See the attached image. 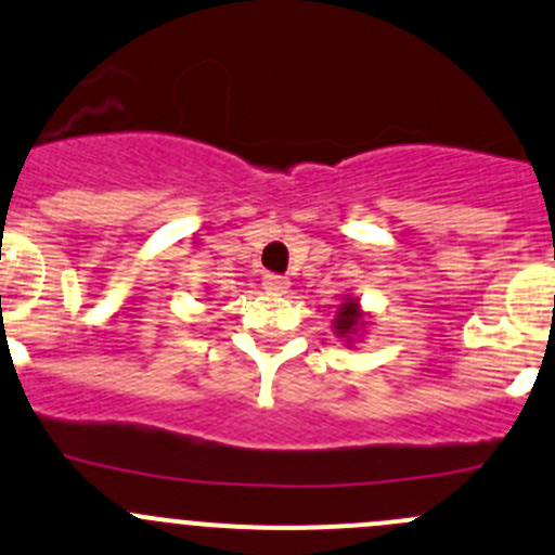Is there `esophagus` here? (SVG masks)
I'll list each match as a JSON object with an SVG mask.
<instances>
[{"label":"esophagus","mask_w":555,"mask_h":555,"mask_svg":"<svg viewBox=\"0 0 555 555\" xmlns=\"http://www.w3.org/2000/svg\"><path fill=\"white\" fill-rule=\"evenodd\" d=\"M262 287L268 289V293H287L289 287V279L287 276H276V273H266V279H262Z\"/></svg>","instance_id":"obj_1"}]
</instances>
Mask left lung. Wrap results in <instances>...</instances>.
Here are the masks:
<instances>
[{
	"instance_id": "8db88e82",
	"label": "left lung",
	"mask_w": 555,
	"mask_h": 555,
	"mask_svg": "<svg viewBox=\"0 0 555 555\" xmlns=\"http://www.w3.org/2000/svg\"><path fill=\"white\" fill-rule=\"evenodd\" d=\"M369 327V317L360 309L358 298H344V304L338 306L336 317H333V331L341 338L347 347H352L354 341H360V333Z\"/></svg>"
}]
</instances>
